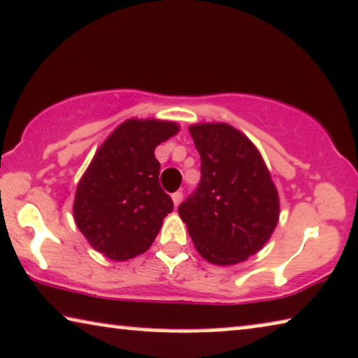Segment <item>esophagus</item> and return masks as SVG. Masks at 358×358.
I'll list each match as a JSON object with an SVG mask.
<instances>
[{
  "mask_svg": "<svg viewBox=\"0 0 358 358\" xmlns=\"http://www.w3.org/2000/svg\"><path fill=\"white\" fill-rule=\"evenodd\" d=\"M171 199H173L174 206H179L180 201H182V192H174V194L171 195Z\"/></svg>",
  "mask_w": 358,
  "mask_h": 358,
  "instance_id": "34e87169",
  "label": "esophagus"
}]
</instances>
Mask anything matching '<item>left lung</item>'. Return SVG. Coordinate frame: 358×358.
Listing matches in <instances>:
<instances>
[{
    "mask_svg": "<svg viewBox=\"0 0 358 358\" xmlns=\"http://www.w3.org/2000/svg\"><path fill=\"white\" fill-rule=\"evenodd\" d=\"M201 159L199 189L179 206L206 262L231 266L260 252L279 221V195L258 148L226 122L189 127Z\"/></svg>",
    "mask_w": 358,
    "mask_h": 358,
    "instance_id": "obj_1",
    "label": "left lung"
}]
</instances>
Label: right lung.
<instances>
[{
	"label": "right lung",
	"instance_id": "right-lung-1",
	"mask_svg": "<svg viewBox=\"0 0 358 358\" xmlns=\"http://www.w3.org/2000/svg\"><path fill=\"white\" fill-rule=\"evenodd\" d=\"M179 129L173 121L127 119L96 150L77 184L76 224L110 260L126 262L147 252L173 211V200L159 187L155 148Z\"/></svg>",
	"mask_w": 358,
	"mask_h": 358
}]
</instances>
